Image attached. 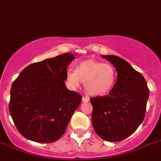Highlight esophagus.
<instances>
[{"mask_svg":"<svg viewBox=\"0 0 161 161\" xmlns=\"http://www.w3.org/2000/svg\"><path fill=\"white\" fill-rule=\"evenodd\" d=\"M89 101V98L87 96H83L82 97V102H87Z\"/></svg>","mask_w":161,"mask_h":161,"instance_id":"obj_1","label":"esophagus"}]
</instances>
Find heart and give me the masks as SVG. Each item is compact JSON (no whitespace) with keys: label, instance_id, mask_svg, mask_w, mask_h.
<instances>
[{"label":"heart","instance_id":"heart-1","mask_svg":"<svg viewBox=\"0 0 161 161\" xmlns=\"http://www.w3.org/2000/svg\"><path fill=\"white\" fill-rule=\"evenodd\" d=\"M66 79L74 86L84 82L85 90L89 95L101 96L108 94L114 87L116 70L110 64L88 59L79 62L75 70L67 71Z\"/></svg>","mask_w":161,"mask_h":161}]
</instances>
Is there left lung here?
Returning a JSON list of instances; mask_svg holds the SVG:
<instances>
[{
    "instance_id": "obj_1",
    "label": "left lung",
    "mask_w": 161,
    "mask_h": 161,
    "mask_svg": "<svg viewBox=\"0 0 161 161\" xmlns=\"http://www.w3.org/2000/svg\"><path fill=\"white\" fill-rule=\"evenodd\" d=\"M117 73V82L108 96L90 98L92 125L104 140L119 142L135 132L144 119L149 89L146 80L126 61L102 56Z\"/></svg>"
}]
</instances>
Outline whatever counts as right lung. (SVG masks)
Here are the masks:
<instances>
[{"label": "right lung", "mask_w": 161, "mask_h": 161, "mask_svg": "<svg viewBox=\"0 0 161 161\" xmlns=\"http://www.w3.org/2000/svg\"><path fill=\"white\" fill-rule=\"evenodd\" d=\"M69 53L26 66L14 81L9 113L17 129L29 140L53 142L64 135L82 96L65 86Z\"/></svg>", "instance_id": "add662e5"}]
</instances>
